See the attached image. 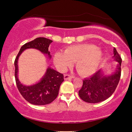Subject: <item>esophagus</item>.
I'll return each mask as SVG.
<instances>
[{
	"label": "esophagus",
	"instance_id": "obj_1",
	"mask_svg": "<svg viewBox=\"0 0 132 132\" xmlns=\"http://www.w3.org/2000/svg\"><path fill=\"white\" fill-rule=\"evenodd\" d=\"M74 77L73 76H71L70 75H68V74H66L64 75V79L65 80H70L71 79H72Z\"/></svg>",
	"mask_w": 132,
	"mask_h": 132
}]
</instances>
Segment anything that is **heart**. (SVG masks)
I'll use <instances>...</instances> for the list:
<instances>
[{"mask_svg":"<svg viewBox=\"0 0 132 132\" xmlns=\"http://www.w3.org/2000/svg\"><path fill=\"white\" fill-rule=\"evenodd\" d=\"M103 58L101 50L93 44H80L70 46L64 52L55 53L53 62L61 70H65L76 63V68L80 75L85 76L94 73Z\"/></svg>","mask_w":132,"mask_h":132,"instance_id":"1","label":"heart"}]
</instances>
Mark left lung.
Segmentation results:
<instances>
[{"label":"left lung","mask_w":132,"mask_h":132,"mask_svg":"<svg viewBox=\"0 0 132 132\" xmlns=\"http://www.w3.org/2000/svg\"><path fill=\"white\" fill-rule=\"evenodd\" d=\"M113 58L118 63L114 73L106 76L100 70L90 77L83 80L79 95L84 101L88 103H98L108 99L114 93L121 75L122 63L121 57L115 48Z\"/></svg>","instance_id":"obj_1"}]
</instances>
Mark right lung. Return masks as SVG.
<instances>
[{
  "mask_svg": "<svg viewBox=\"0 0 132 132\" xmlns=\"http://www.w3.org/2000/svg\"><path fill=\"white\" fill-rule=\"evenodd\" d=\"M52 42V40L46 38H35L22 46L15 57V79L17 87L23 98L30 104L44 105L54 101L59 93L61 84L64 81V76L63 74L49 67L46 69L45 74L38 82L31 86H25L22 84L18 79V60L24 50L30 48L37 49L44 54L47 55L51 59V55L48 51V48Z\"/></svg>",
  "mask_w": 132,
  "mask_h": 132,
  "instance_id": "right-lung-1",
  "label": "right lung"
}]
</instances>
